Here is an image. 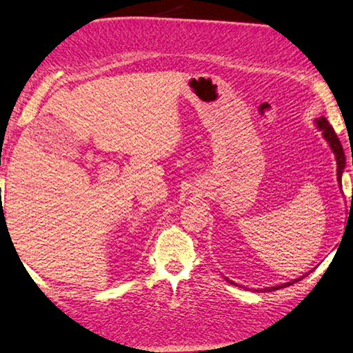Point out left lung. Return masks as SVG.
<instances>
[{"label": "left lung", "instance_id": "8db88e82", "mask_svg": "<svg viewBox=\"0 0 353 353\" xmlns=\"http://www.w3.org/2000/svg\"><path fill=\"white\" fill-rule=\"evenodd\" d=\"M315 123H316V128H318V130L323 132V137L329 142L330 148H332V151H333V154H335L336 165H338V168H336L338 183H339V188H341V176H343V171H344V166H345V156H344V151H343L341 142H339V139H338V136L335 134V131H333V128L330 126V123L327 121V119H325V117H319V119H316V120H315ZM304 276H307V274H304ZM304 276H303V278H304ZM227 281H228L230 284H233L232 281H230V279H227ZM298 281H301V278H298V279H293V281H290V283H285V284H283V285H276V287H270V288H262L261 292H273V290H279V288H284V287L292 285V284H294V283H298Z\"/></svg>", "mask_w": 353, "mask_h": 353}]
</instances>
